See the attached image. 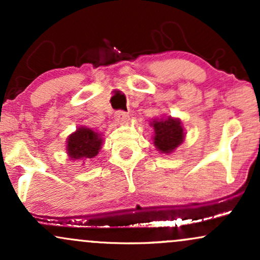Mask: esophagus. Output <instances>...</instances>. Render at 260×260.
<instances>
[{
	"label": "esophagus",
	"mask_w": 260,
	"mask_h": 260,
	"mask_svg": "<svg viewBox=\"0 0 260 260\" xmlns=\"http://www.w3.org/2000/svg\"><path fill=\"white\" fill-rule=\"evenodd\" d=\"M115 120L118 123H124V122L129 120V115L124 111H117L115 113Z\"/></svg>",
	"instance_id": "34e87169"
}]
</instances>
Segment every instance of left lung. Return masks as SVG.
Wrapping results in <instances>:
<instances>
[{
  "label": "left lung",
  "instance_id": "left-lung-1",
  "mask_svg": "<svg viewBox=\"0 0 260 260\" xmlns=\"http://www.w3.org/2000/svg\"><path fill=\"white\" fill-rule=\"evenodd\" d=\"M155 129L154 144L162 153H171L183 142V128L181 122L174 118H168L164 121H154Z\"/></svg>",
  "mask_w": 260,
  "mask_h": 260
}]
</instances>
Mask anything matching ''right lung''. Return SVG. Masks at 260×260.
Returning <instances> with one entry per match:
<instances>
[{"label": "right lung", "mask_w": 260, "mask_h": 260, "mask_svg": "<svg viewBox=\"0 0 260 260\" xmlns=\"http://www.w3.org/2000/svg\"><path fill=\"white\" fill-rule=\"evenodd\" d=\"M103 139L99 134L89 128H78L76 133L68 137L67 150L71 159H91L96 156L101 148Z\"/></svg>", "instance_id": "1"}]
</instances>
